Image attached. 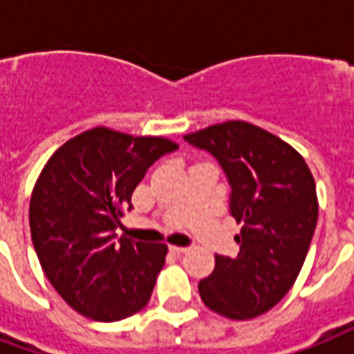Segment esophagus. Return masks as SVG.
I'll list each match as a JSON object with an SVG mask.
<instances>
[{"instance_id":"esophagus-1","label":"esophagus","mask_w":354,"mask_h":354,"mask_svg":"<svg viewBox=\"0 0 354 354\" xmlns=\"http://www.w3.org/2000/svg\"><path fill=\"white\" fill-rule=\"evenodd\" d=\"M170 252H174V254H184L187 252V246H170Z\"/></svg>"}]
</instances>
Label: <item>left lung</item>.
Here are the masks:
<instances>
[{"instance_id": "left-lung-1", "label": "left lung", "mask_w": 354, "mask_h": 354, "mask_svg": "<svg viewBox=\"0 0 354 354\" xmlns=\"http://www.w3.org/2000/svg\"><path fill=\"white\" fill-rule=\"evenodd\" d=\"M222 165L231 185V216L241 223L237 258L216 256L199 282L210 311L233 320L263 315L286 296L301 271L319 218L307 162L284 140L246 121L185 134Z\"/></svg>"}]
</instances>
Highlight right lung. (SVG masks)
I'll use <instances>...</instances> for the list:
<instances>
[{"label": "right lung", "instance_id": "right-lung-1", "mask_svg": "<svg viewBox=\"0 0 354 354\" xmlns=\"http://www.w3.org/2000/svg\"><path fill=\"white\" fill-rule=\"evenodd\" d=\"M178 149L162 136L108 127L81 132L50 155L30 199V231L49 282L88 319L115 322L151 297L169 246L117 239L147 169Z\"/></svg>", "mask_w": 354, "mask_h": 354}]
</instances>
